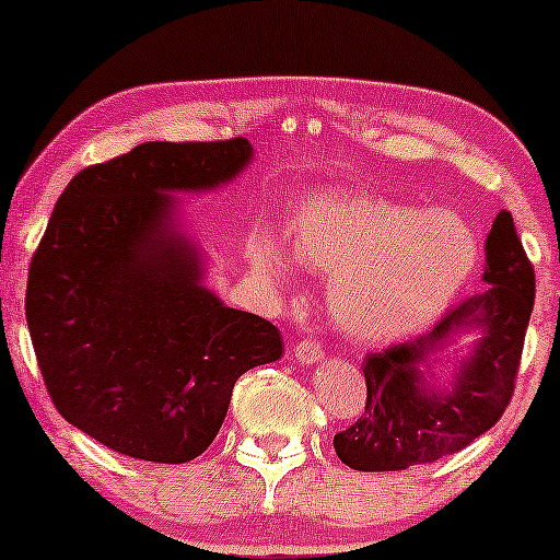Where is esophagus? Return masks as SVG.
Instances as JSON below:
<instances>
[{"instance_id":"esophagus-1","label":"esophagus","mask_w":560,"mask_h":560,"mask_svg":"<svg viewBox=\"0 0 560 560\" xmlns=\"http://www.w3.org/2000/svg\"><path fill=\"white\" fill-rule=\"evenodd\" d=\"M294 358H298L302 365H318L324 361V350H320V345L313 342V339H302V342L294 347Z\"/></svg>"}]
</instances>
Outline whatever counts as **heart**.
<instances>
[{
    "mask_svg": "<svg viewBox=\"0 0 560 560\" xmlns=\"http://www.w3.org/2000/svg\"><path fill=\"white\" fill-rule=\"evenodd\" d=\"M479 260L477 234L450 210H419L350 191H316L298 205L289 253L260 231L253 271L289 287L294 262L331 273L334 316L363 339H400L427 329L453 305Z\"/></svg>",
    "mask_w": 560,
    "mask_h": 560,
    "instance_id": "heart-1",
    "label": "heart"
}]
</instances>
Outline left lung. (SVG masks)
Wrapping results in <instances>:
<instances>
[{
	"instance_id": "left-lung-1",
	"label": "left lung",
	"mask_w": 560,
	"mask_h": 560,
	"mask_svg": "<svg viewBox=\"0 0 560 560\" xmlns=\"http://www.w3.org/2000/svg\"><path fill=\"white\" fill-rule=\"evenodd\" d=\"M485 260L479 294L432 331L365 358V413L334 436L345 466L402 471L434 464L503 416L535 305V271L505 210L487 234Z\"/></svg>"
}]
</instances>
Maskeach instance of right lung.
<instances>
[{
	"instance_id": "obj_1",
	"label": "right lung",
	"mask_w": 560,
	"mask_h": 560,
	"mask_svg": "<svg viewBox=\"0 0 560 560\" xmlns=\"http://www.w3.org/2000/svg\"><path fill=\"white\" fill-rule=\"evenodd\" d=\"M247 139L144 141L81 171L31 260L25 320L68 423L115 453L186 464L210 447L244 371L281 358L271 320L205 284L184 199L240 178Z\"/></svg>"
}]
</instances>
